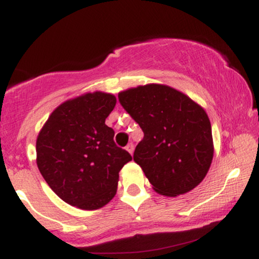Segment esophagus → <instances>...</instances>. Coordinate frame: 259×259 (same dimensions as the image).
<instances>
[{"mask_svg":"<svg viewBox=\"0 0 259 259\" xmlns=\"http://www.w3.org/2000/svg\"><path fill=\"white\" fill-rule=\"evenodd\" d=\"M134 147H135V146H134V144H133V142H130V144H127L126 145V151H127V152H129L130 154H133V152H134Z\"/></svg>","mask_w":259,"mask_h":259,"instance_id":"obj_1","label":"esophagus"}]
</instances>
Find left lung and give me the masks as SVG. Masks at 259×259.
Returning a JSON list of instances; mask_svg holds the SVG:
<instances>
[{"label":"left lung","instance_id":"left-lung-1","mask_svg":"<svg viewBox=\"0 0 259 259\" xmlns=\"http://www.w3.org/2000/svg\"><path fill=\"white\" fill-rule=\"evenodd\" d=\"M144 132L134 152L153 190L178 196L195 189L213 159L212 126L201 106L167 85L148 84L118 95Z\"/></svg>","mask_w":259,"mask_h":259}]
</instances>
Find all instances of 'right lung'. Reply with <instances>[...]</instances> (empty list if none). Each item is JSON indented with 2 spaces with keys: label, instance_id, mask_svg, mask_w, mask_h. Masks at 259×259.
<instances>
[{
  "label": "right lung",
  "instance_id": "obj_1",
  "mask_svg": "<svg viewBox=\"0 0 259 259\" xmlns=\"http://www.w3.org/2000/svg\"><path fill=\"white\" fill-rule=\"evenodd\" d=\"M117 99L96 91L58 106L36 140V163L56 195L81 209H99L117 192L120 169L133 159L106 125Z\"/></svg>",
  "mask_w": 259,
  "mask_h": 259
}]
</instances>
